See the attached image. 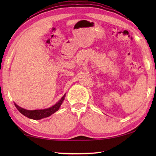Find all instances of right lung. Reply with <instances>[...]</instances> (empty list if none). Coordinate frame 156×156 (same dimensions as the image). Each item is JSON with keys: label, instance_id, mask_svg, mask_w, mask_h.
Segmentation results:
<instances>
[{"label": "right lung", "instance_id": "add662e5", "mask_svg": "<svg viewBox=\"0 0 156 156\" xmlns=\"http://www.w3.org/2000/svg\"><path fill=\"white\" fill-rule=\"evenodd\" d=\"M65 95L62 96L61 99L58 102H57L56 105H54V106L48 108L46 109H41V110H27L25 109H23L20 107H18L16 104H15V107H16V109L19 111V112L22 113L23 115H24L26 117L31 119L34 120H40L42 118L49 117V115H51L53 113L57 112L60 107V105H62L63 100L65 99Z\"/></svg>", "mask_w": 156, "mask_h": 156}]
</instances>
